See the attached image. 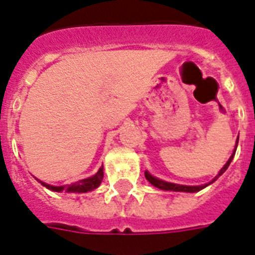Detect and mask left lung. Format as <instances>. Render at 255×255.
<instances>
[{"instance_id": "1", "label": "left lung", "mask_w": 255, "mask_h": 255, "mask_svg": "<svg viewBox=\"0 0 255 255\" xmlns=\"http://www.w3.org/2000/svg\"><path fill=\"white\" fill-rule=\"evenodd\" d=\"M237 143H238V138H237ZM237 143H236V148H237ZM236 148H234L233 154L231 155V158H229V160H228L227 163H225V166L220 170L219 175H216L215 178L212 179L211 182L207 183V184H203V185H182V184H175V183H168V182H164V180H160V179L155 178V176H152L148 171H144V176H146V179H147L148 182L151 183L154 187H156V188L159 189H163V191H176V192H197V191H200V189L205 188V187H208L209 184H212L213 182H216L217 179H219V176H221V175L227 171V168L229 167V164H231L232 159L234 158V154H236Z\"/></svg>"}]
</instances>
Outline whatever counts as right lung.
<instances>
[{
	"label": "right lung",
	"instance_id": "1",
	"mask_svg": "<svg viewBox=\"0 0 255 255\" xmlns=\"http://www.w3.org/2000/svg\"><path fill=\"white\" fill-rule=\"evenodd\" d=\"M104 178V167L101 166L100 167V170L96 172L93 176L91 178H87V179H83V180H79L76 183H72V184H68V185H60V187H56V185H50L47 184V183L38 182L40 183L42 185H44L46 188L51 189V191H55V192H62V191H66V192H77V193H84V192H89V191H93L101 184V180Z\"/></svg>",
	"mask_w": 255,
	"mask_h": 255
}]
</instances>
